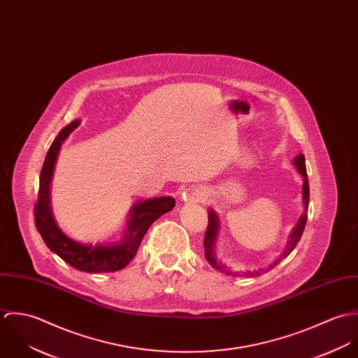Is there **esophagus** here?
I'll return each mask as SVG.
<instances>
[{
    "mask_svg": "<svg viewBox=\"0 0 358 358\" xmlns=\"http://www.w3.org/2000/svg\"><path fill=\"white\" fill-rule=\"evenodd\" d=\"M205 199H206V193L201 187H190L182 196V200L186 203H203Z\"/></svg>",
    "mask_w": 358,
    "mask_h": 358,
    "instance_id": "obj_1",
    "label": "esophagus"
}]
</instances>
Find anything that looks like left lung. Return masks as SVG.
<instances>
[{"label": "left lung", "mask_w": 358, "mask_h": 358, "mask_svg": "<svg viewBox=\"0 0 358 358\" xmlns=\"http://www.w3.org/2000/svg\"><path fill=\"white\" fill-rule=\"evenodd\" d=\"M294 164H295L296 169L299 171V173L303 176L302 194H303L305 212H303V215L299 217L298 224H296V226L294 227V230L291 231L284 252L280 255L278 259H275L274 263H271V264L268 266V268H271V267H274L275 264H278L282 259H285L287 256L289 255V254L295 250V247L298 245V243H299V240H301V237H302V234H303L305 226H306L307 208H308V197H310V193H308V180H307L305 155L302 153L299 154V155H296L295 159H294ZM217 231H219V219H217V215H216V212H215L213 209H209V210H208V227H206L204 237L205 257H206V260L209 262V264H210L213 268L220 270V271H224V270H226V266L222 264L220 262H217L216 255H215V241H216V237H217ZM256 273H257V271H256ZM247 274H252V273H247Z\"/></svg>", "instance_id": "8db88e82"}]
</instances>
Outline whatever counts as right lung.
<instances>
[{
    "label": "right lung",
    "instance_id": "add662e5",
    "mask_svg": "<svg viewBox=\"0 0 358 358\" xmlns=\"http://www.w3.org/2000/svg\"><path fill=\"white\" fill-rule=\"evenodd\" d=\"M78 125V120L66 125L52 142L47 153L40 175L38 200L34 206L36 227L52 252L60 256L74 268L85 273L117 271L124 268L134 259L152 223L173 209L175 200L172 197H155L134 205L128 213L125 233L118 243L95 245L80 244L66 236L59 229L52 215L50 186L60 146Z\"/></svg>",
    "mask_w": 358,
    "mask_h": 358
}]
</instances>
